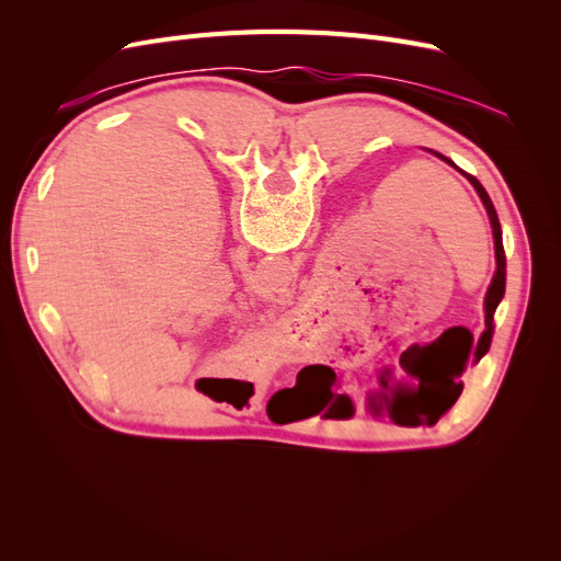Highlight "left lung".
<instances>
[{
	"label": "left lung",
	"mask_w": 561,
	"mask_h": 561,
	"mask_svg": "<svg viewBox=\"0 0 561 561\" xmlns=\"http://www.w3.org/2000/svg\"><path fill=\"white\" fill-rule=\"evenodd\" d=\"M435 157H439L443 161H447L449 165H454L447 157H443V154H437L435 151ZM456 168V165H454ZM458 173H461L472 186H474V192H478V196L482 198V203H484V208H486V215H489V222H491V229H494V248H496V274H494V278H491V285H489V290H486V297H484V332H482V336H480V342H478V348H474V353H472V360L474 363H480V358L482 355L489 351V344H491V334H494V313H496V307L501 304V299H503V295H505V252H503V233H501V222H499V215H496V208H494V203H491V198H489V194L484 192V186L478 182V178H472V175H468V173H463L461 168H456ZM470 353V351H468ZM468 353H466V360H468ZM466 360L461 363V367H458V371H456V377H461L463 375V369H466ZM454 377V375H451ZM390 381H386V375H379V379H377V390L375 393L369 396V410L375 412V414H379L381 410H383V402H386V398H388V388H393V386H388ZM449 398H451V402H447L445 407H443V412L447 410V407H451L454 402H456V398L461 396V390H463V383L461 381H456V379H449ZM297 388V386H295ZM435 407V404H433ZM421 412V410H419Z\"/></svg>",
	"instance_id": "obj_1"
}]
</instances>
